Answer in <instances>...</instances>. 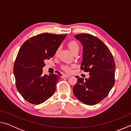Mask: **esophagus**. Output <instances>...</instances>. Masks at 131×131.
Instances as JSON below:
<instances>
[{
  "label": "esophagus",
  "mask_w": 131,
  "mask_h": 131,
  "mask_svg": "<svg viewBox=\"0 0 131 131\" xmlns=\"http://www.w3.org/2000/svg\"><path fill=\"white\" fill-rule=\"evenodd\" d=\"M70 75L68 74H63V78H66V77H70Z\"/></svg>",
  "instance_id": "esophagus-1"
}]
</instances>
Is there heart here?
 <instances>
[{
	"instance_id": "b5f03b06",
	"label": "heart",
	"mask_w": 131,
	"mask_h": 131,
	"mask_svg": "<svg viewBox=\"0 0 131 131\" xmlns=\"http://www.w3.org/2000/svg\"><path fill=\"white\" fill-rule=\"evenodd\" d=\"M68 47H69V48L70 51L72 52V53H74V52H76V51H79L80 47H79V44L77 43L76 41H70L68 44ZM58 51H59V49H58L57 50L56 52H55V55H57L58 54ZM62 68L65 70L67 71V72H69L70 70L69 66H66V65L63 66Z\"/></svg>"
}]
</instances>
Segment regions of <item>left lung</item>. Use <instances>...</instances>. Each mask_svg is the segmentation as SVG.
I'll return each mask as SVG.
<instances>
[{
  "label": "left lung",
  "instance_id": "left-lung-1",
  "mask_svg": "<svg viewBox=\"0 0 131 131\" xmlns=\"http://www.w3.org/2000/svg\"><path fill=\"white\" fill-rule=\"evenodd\" d=\"M83 47L82 70L90 72L88 79L78 77L73 88L74 96L87 105H94L107 96L114 84L113 57L106 44L87 34L74 35ZM77 77V76H76Z\"/></svg>",
  "mask_w": 131,
  "mask_h": 131
}]
</instances>
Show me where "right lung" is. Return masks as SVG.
<instances>
[{
  "label": "right lung",
  "instance_id": "1",
  "mask_svg": "<svg viewBox=\"0 0 131 131\" xmlns=\"http://www.w3.org/2000/svg\"><path fill=\"white\" fill-rule=\"evenodd\" d=\"M66 34L44 33L27 40L19 49L14 65V75L18 91L24 99L39 105L54 94L62 74L42 75L44 61L54 57Z\"/></svg>",
  "mask_w": 131,
  "mask_h": 131
}]
</instances>
